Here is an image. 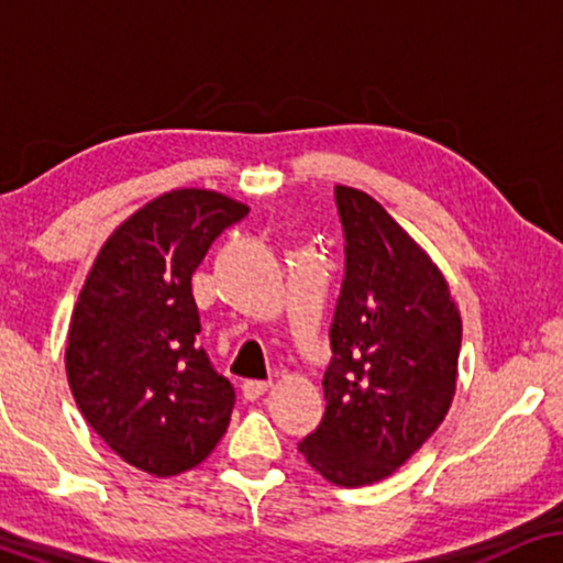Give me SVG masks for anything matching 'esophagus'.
Listing matches in <instances>:
<instances>
[{
	"instance_id": "34e87169",
	"label": "esophagus",
	"mask_w": 563,
	"mask_h": 563,
	"mask_svg": "<svg viewBox=\"0 0 563 563\" xmlns=\"http://www.w3.org/2000/svg\"><path fill=\"white\" fill-rule=\"evenodd\" d=\"M272 387V382H256V379H249L243 382V397L245 399H258L264 391H268Z\"/></svg>"
}]
</instances>
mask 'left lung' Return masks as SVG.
I'll return each instance as SVG.
<instances>
[{
    "label": "left lung",
    "instance_id": "1",
    "mask_svg": "<svg viewBox=\"0 0 563 563\" xmlns=\"http://www.w3.org/2000/svg\"><path fill=\"white\" fill-rule=\"evenodd\" d=\"M345 276L322 376L325 415L299 443L338 487L395 474L449 412L456 391L461 318L449 284L384 207L335 187Z\"/></svg>",
    "mask_w": 563,
    "mask_h": 563
}]
</instances>
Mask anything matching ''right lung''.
<instances>
[{
    "label": "right lung",
    "mask_w": 563,
    "mask_h": 563,
    "mask_svg": "<svg viewBox=\"0 0 563 563\" xmlns=\"http://www.w3.org/2000/svg\"><path fill=\"white\" fill-rule=\"evenodd\" d=\"M245 214L218 191H166L107 238L84 282L68 325V387L89 428L141 472H187L228 430L235 389L197 343L191 274Z\"/></svg>",
    "instance_id": "add662e5"
}]
</instances>
